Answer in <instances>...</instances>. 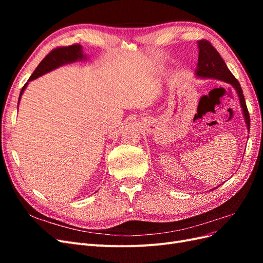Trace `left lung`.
<instances>
[{"mask_svg":"<svg viewBox=\"0 0 263 263\" xmlns=\"http://www.w3.org/2000/svg\"><path fill=\"white\" fill-rule=\"evenodd\" d=\"M198 45V63H197V70L196 76L202 78H213L217 79V80L224 81L227 83H230L238 93L239 97L240 105L242 108V112L245 115V121L247 123V127L248 129L250 128V116L248 108L246 105L245 97L242 94V89L238 82L237 79L234 77V74L230 72L229 69L227 68L225 61L220 57L219 52L214 48L213 45L206 41V39H201L197 42Z\"/></svg>","mask_w":263,"mask_h":263,"instance_id":"8db88e82","label":"left lung"}]
</instances>
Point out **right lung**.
I'll return each instance as SVG.
<instances>
[{"instance_id": "1", "label": "right lung", "mask_w": 263, "mask_h": 263, "mask_svg": "<svg viewBox=\"0 0 263 263\" xmlns=\"http://www.w3.org/2000/svg\"><path fill=\"white\" fill-rule=\"evenodd\" d=\"M84 57V54H82V47L81 45L79 44H74L71 46H65V47H57V48L52 49L46 57L42 60V62L39 63L38 67L36 68V70L34 71V73L30 76V78L28 79V82L31 80H35L38 77H41L49 71L58 68L62 65H66V63L69 62H73L77 60H82ZM28 82H26L24 84V86L22 87L21 90V94H20V99L18 102L21 100L22 94L24 92V90L26 89V86L28 84Z\"/></svg>"}]
</instances>
